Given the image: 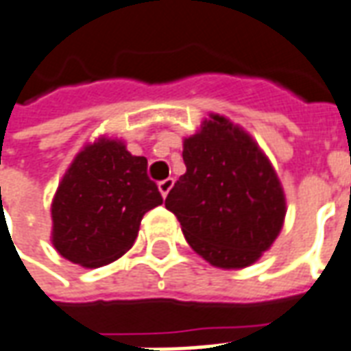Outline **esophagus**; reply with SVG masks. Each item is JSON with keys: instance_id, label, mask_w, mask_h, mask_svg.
Returning <instances> with one entry per match:
<instances>
[{"instance_id": "esophagus-1", "label": "esophagus", "mask_w": 351, "mask_h": 351, "mask_svg": "<svg viewBox=\"0 0 351 351\" xmlns=\"http://www.w3.org/2000/svg\"><path fill=\"white\" fill-rule=\"evenodd\" d=\"M173 184H175V180H173V178H165V180H161V182L158 184L159 192H161V195H163V197H167V193L171 192Z\"/></svg>"}]
</instances>
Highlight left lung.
<instances>
[{
  "instance_id": "8db88e82",
  "label": "left lung",
  "mask_w": 351,
  "mask_h": 351,
  "mask_svg": "<svg viewBox=\"0 0 351 351\" xmlns=\"http://www.w3.org/2000/svg\"><path fill=\"white\" fill-rule=\"evenodd\" d=\"M184 173L165 199L184 237L205 261L247 268L283 228L285 193L269 159L239 125L218 114L184 138Z\"/></svg>"
}]
</instances>
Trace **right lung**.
Masks as SVG:
<instances>
[{
	"instance_id": "obj_1",
	"label": "right lung",
	"mask_w": 351,
	"mask_h": 351,
	"mask_svg": "<svg viewBox=\"0 0 351 351\" xmlns=\"http://www.w3.org/2000/svg\"><path fill=\"white\" fill-rule=\"evenodd\" d=\"M148 159L121 141L87 144L58 184L51 241L58 254L83 268L117 261L133 247L142 217L163 203L148 178Z\"/></svg>"
}]
</instances>
